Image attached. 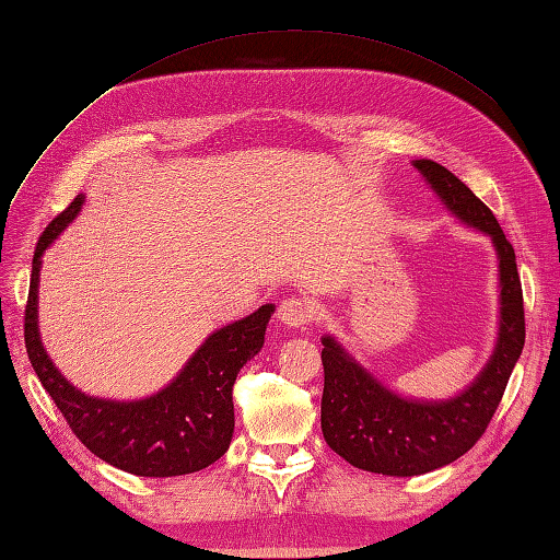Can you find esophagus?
<instances>
[{"mask_svg":"<svg viewBox=\"0 0 560 560\" xmlns=\"http://www.w3.org/2000/svg\"><path fill=\"white\" fill-rule=\"evenodd\" d=\"M277 315L287 327H307L315 319V307L305 299H287L279 303Z\"/></svg>","mask_w":560,"mask_h":560,"instance_id":"1","label":"esophagus"}]
</instances>
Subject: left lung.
I'll return each mask as SVG.
<instances>
[{
    "label": "left lung",
    "mask_w": 560,
    "mask_h": 560,
    "mask_svg": "<svg viewBox=\"0 0 560 560\" xmlns=\"http://www.w3.org/2000/svg\"><path fill=\"white\" fill-rule=\"evenodd\" d=\"M413 165L462 223L491 235L501 271V323L493 355L477 380L457 397L440 401L397 395L343 351L335 337H323V435L327 445L353 467L387 477H419L477 445L525 347V305L515 249L493 211L445 165L428 159L413 161Z\"/></svg>",
    "instance_id": "8db88e82"
}]
</instances>
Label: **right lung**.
I'll list each match as a JSON object with an SVG mask.
<instances>
[{"mask_svg": "<svg viewBox=\"0 0 560 560\" xmlns=\"http://www.w3.org/2000/svg\"><path fill=\"white\" fill-rule=\"evenodd\" d=\"M83 195L43 231L33 255L26 303V351L35 375L62 411L74 433L93 455L137 477H183L225 455L233 438V385L241 368L259 353L273 305L225 325L201 343L173 383L156 395L135 401H113L83 395L57 371L43 349L38 331L40 257L55 237L77 219Z\"/></svg>", "mask_w": 560, "mask_h": 560, "instance_id": "1", "label": "right lung"}]
</instances>
